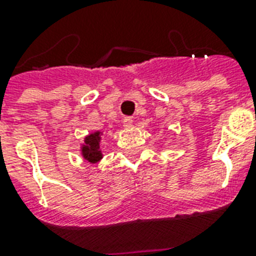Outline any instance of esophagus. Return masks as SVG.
<instances>
[{
	"mask_svg": "<svg viewBox=\"0 0 256 256\" xmlns=\"http://www.w3.org/2000/svg\"><path fill=\"white\" fill-rule=\"evenodd\" d=\"M124 128H132V118H124Z\"/></svg>",
	"mask_w": 256,
	"mask_h": 256,
	"instance_id": "1",
	"label": "esophagus"
}]
</instances>
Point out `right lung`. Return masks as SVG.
Segmentation results:
<instances>
[{"label": "right lung", "instance_id": "obj_1", "mask_svg": "<svg viewBox=\"0 0 256 256\" xmlns=\"http://www.w3.org/2000/svg\"><path fill=\"white\" fill-rule=\"evenodd\" d=\"M100 132H96L85 138V144H82V156L90 164H96L102 158L100 152Z\"/></svg>", "mask_w": 256, "mask_h": 256}]
</instances>
